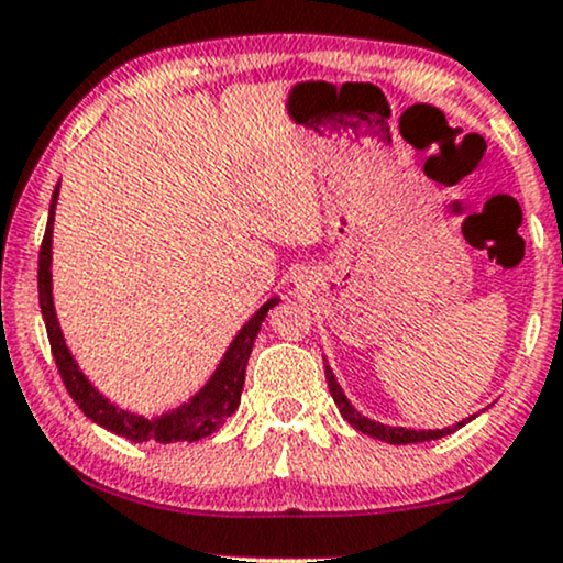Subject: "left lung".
Returning <instances> with one entry per match:
<instances>
[{
    "instance_id": "obj_1",
    "label": "left lung",
    "mask_w": 563,
    "mask_h": 563,
    "mask_svg": "<svg viewBox=\"0 0 563 563\" xmlns=\"http://www.w3.org/2000/svg\"><path fill=\"white\" fill-rule=\"evenodd\" d=\"M323 367H325V380H329V391H331V397H334V401H336L339 412L344 415V420L350 422L352 428H357L360 433L373 435V439H378V441H386V443H420V441H435V439H443V435L454 433L456 428H462L464 422H467V420L456 422L454 428H443V430H407V428L380 426V422H376V420H367L365 415H360L357 409L350 405V399L344 397L342 386L336 384V378H334V373H331V367H329V365H323Z\"/></svg>"
}]
</instances>
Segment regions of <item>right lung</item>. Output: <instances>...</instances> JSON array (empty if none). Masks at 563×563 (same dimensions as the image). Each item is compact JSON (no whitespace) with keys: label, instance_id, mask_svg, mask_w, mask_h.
Listing matches in <instances>:
<instances>
[{"label":"right lung","instance_id":"obj_1","mask_svg":"<svg viewBox=\"0 0 563 563\" xmlns=\"http://www.w3.org/2000/svg\"><path fill=\"white\" fill-rule=\"evenodd\" d=\"M57 196L59 185L52 196V206H48V221L44 242H41L38 250V302H41V316H44L48 344H52L54 363L59 367V376L65 380L67 394L75 399L82 412L88 415L90 420L99 422L101 428L112 430V433L122 435V439L143 443V441H156V443H177V441H198L211 435L213 430L224 426V420L234 409L240 407V394L242 384H245V367L247 357L253 352V342L258 336L263 318L268 316V310L279 300H268L263 308L255 313L250 321L242 325V331L234 336V342L229 344L224 360H221L217 373H213L211 380L200 388V391L192 397L187 405L172 409V412L162 415V418L148 420L141 418V415L124 412V409L114 407L112 401L103 399L93 386L88 384V378L82 376L80 367L75 365L73 355H69L65 339H62L57 313H54L52 302V224H54V208H57Z\"/></svg>","mask_w":563,"mask_h":563}]
</instances>
